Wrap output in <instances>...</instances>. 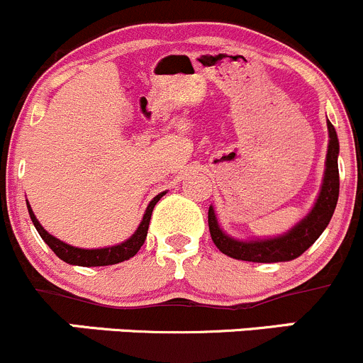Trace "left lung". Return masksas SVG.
Returning <instances> with one entry per match:
<instances>
[{"mask_svg": "<svg viewBox=\"0 0 363 363\" xmlns=\"http://www.w3.org/2000/svg\"><path fill=\"white\" fill-rule=\"evenodd\" d=\"M328 127V152L325 160V174H323L321 189L314 206L300 222H296L284 235L272 236V238L238 240L229 236L218 225L213 206L208 210V225L210 235L217 249L229 257L240 261H252V263H281L291 261L302 256L305 250L321 236L335 211L339 199V139L337 132L330 121Z\"/></svg>", "mask_w": 363, "mask_h": 363, "instance_id": "8db88e82", "label": "left lung"}]
</instances>
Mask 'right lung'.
I'll return each mask as SVG.
<instances>
[{"instance_id": "add662e5", "label": "right lung", "mask_w": 363, "mask_h": 363, "mask_svg": "<svg viewBox=\"0 0 363 363\" xmlns=\"http://www.w3.org/2000/svg\"><path fill=\"white\" fill-rule=\"evenodd\" d=\"M166 192H160L159 196L153 197L150 201L148 208H146L145 215H143L141 224L138 225V229L134 231V235L130 236L125 242L116 243V245L111 247H102V249H81V247H74L68 245V243L61 242L60 238L52 236L51 233L45 231L42 228V224L38 222V218L35 217L33 210H31L30 203H28V211H30V217L33 220V225L37 228L38 235L42 236L45 243L52 249V252L60 257L61 261L68 264H74V267H109V264H116L121 263V261H127L130 257H134L135 254L139 252V249L145 243L146 235H148V225H150V218H152V211L155 208V204L159 203L160 197L164 196Z\"/></svg>"}]
</instances>
